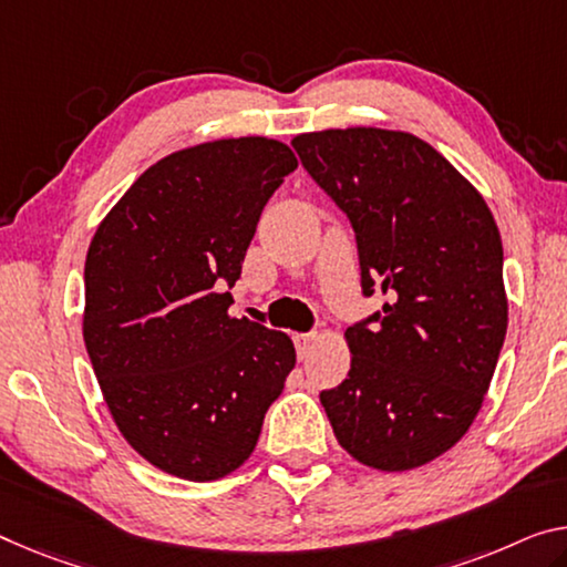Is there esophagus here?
Listing matches in <instances>:
<instances>
[{
  "label": "esophagus",
  "mask_w": 567,
  "mask_h": 567,
  "mask_svg": "<svg viewBox=\"0 0 567 567\" xmlns=\"http://www.w3.org/2000/svg\"><path fill=\"white\" fill-rule=\"evenodd\" d=\"M291 339H293L296 354L303 357V354L309 352V347H311V342H313V334H309V332H296Z\"/></svg>",
  "instance_id": "34e87169"
}]
</instances>
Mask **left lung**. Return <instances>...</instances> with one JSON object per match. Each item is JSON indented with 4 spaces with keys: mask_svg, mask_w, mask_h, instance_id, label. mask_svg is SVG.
Segmentation results:
<instances>
[{
    "mask_svg": "<svg viewBox=\"0 0 567 567\" xmlns=\"http://www.w3.org/2000/svg\"><path fill=\"white\" fill-rule=\"evenodd\" d=\"M291 146L352 225L362 296H390L347 327L350 372L321 390V405L360 464H429L474 423L507 334L494 217L417 136L357 126L301 134Z\"/></svg>",
    "mask_w": 567,
    "mask_h": 567,
    "instance_id": "8db88e82",
    "label": "left lung"
}]
</instances>
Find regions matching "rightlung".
Returning <instances> with one entry per match:
<instances>
[{
	"label": "right lung",
	"mask_w": 567,
	"mask_h": 567,
	"mask_svg": "<svg viewBox=\"0 0 567 567\" xmlns=\"http://www.w3.org/2000/svg\"><path fill=\"white\" fill-rule=\"evenodd\" d=\"M296 167L264 136L174 152L93 235L85 350L121 435L172 476L235 472L293 370L289 337L228 309L260 213Z\"/></svg>",
	"instance_id": "1"
}]
</instances>
